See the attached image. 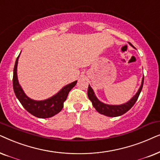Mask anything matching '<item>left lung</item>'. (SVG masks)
Returning <instances> with one entry per match:
<instances>
[{
    "label": "left lung",
    "instance_id": "left-lung-1",
    "mask_svg": "<svg viewBox=\"0 0 160 160\" xmlns=\"http://www.w3.org/2000/svg\"><path fill=\"white\" fill-rule=\"evenodd\" d=\"M131 46L133 45L130 44ZM134 48V47H133ZM143 80H144V77L142 79V82L141 86H140L139 90L138 91V92L132 99L129 100V102H127V103L123 104V105H107V104L103 103V102H100L99 99H97L96 97L94 92H93V89L91 88L90 85L88 86V97L89 99L91 100L92 102V105L93 108L97 110V112H99V113L105 115V116H109V117H117L121 115L124 114L125 112H127L128 110H129L132 108V106L135 105V103L138 99L140 92H141L142 86H143Z\"/></svg>",
    "mask_w": 160,
    "mask_h": 160
}]
</instances>
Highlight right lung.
<instances>
[{"instance_id": "right-lung-1", "label": "right lung", "mask_w": 160, "mask_h": 160, "mask_svg": "<svg viewBox=\"0 0 160 160\" xmlns=\"http://www.w3.org/2000/svg\"><path fill=\"white\" fill-rule=\"evenodd\" d=\"M19 56L17 58L14 67L13 88L17 98L22 104L23 108L33 116L40 118H50V117L58 113L62 110L63 102L67 99L69 92L75 86L78 81L76 80V81L67 85L58 93L48 99L36 101V100L30 99L24 93L20 85L19 84L18 80L17 68H18Z\"/></svg>"}]
</instances>
